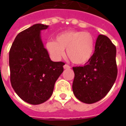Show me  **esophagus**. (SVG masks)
I'll list each match as a JSON object with an SVG mask.
<instances>
[{
  "label": "esophagus",
  "instance_id": "esophagus-1",
  "mask_svg": "<svg viewBox=\"0 0 126 126\" xmlns=\"http://www.w3.org/2000/svg\"><path fill=\"white\" fill-rule=\"evenodd\" d=\"M63 68L64 69H70L71 68V67H70L69 65H68L65 64V65H63Z\"/></svg>",
  "mask_w": 126,
  "mask_h": 126
}]
</instances>
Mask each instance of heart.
<instances>
[{
  "mask_svg": "<svg viewBox=\"0 0 126 126\" xmlns=\"http://www.w3.org/2000/svg\"><path fill=\"white\" fill-rule=\"evenodd\" d=\"M95 40L89 32L67 31L59 33L56 41L49 40L46 44V48L51 57L59 60L65 54L75 64H84L90 60L94 52Z\"/></svg>",
  "mask_w": 126,
  "mask_h": 126,
  "instance_id": "b5f03b06",
  "label": "heart"
}]
</instances>
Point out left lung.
I'll return each mask as SVG.
<instances>
[{"label": "left lung", "instance_id": "8db88e82", "mask_svg": "<svg viewBox=\"0 0 126 126\" xmlns=\"http://www.w3.org/2000/svg\"><path fill=\"white\" fill-rule=\"evenodd\" d=\"M115 57V46L108 37L98 35L91 59L83 67H73L72 89L78 100L92 104L105 96L117 76Z\"/></svg>", "mask_w": 126, "mask_h": 126}]
</instances>
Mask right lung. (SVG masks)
<instances>
[{"label": "right lung", "mask_w": 126, "mask_h": 126, "mask_svg": "<svg viewBox=\"0 0 126 126\" xmlns=\"http://www.w3.org/2000/svg\"><path fill=\"white\" fill-rule=\"evenodd\" d=\"M48 26L33 25L16 36L9 51L10 79L13 88L25 102L44 103L52 94L63 71V62L50 60L40 37Z\"/></svg>", "instance_id": "add662e5"}]
</instances>
